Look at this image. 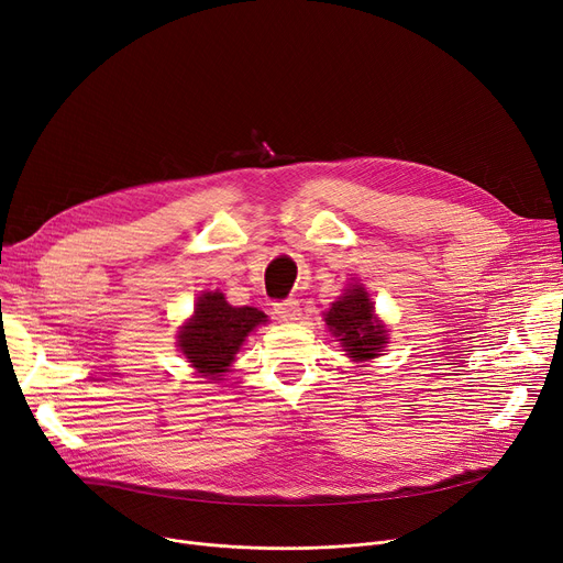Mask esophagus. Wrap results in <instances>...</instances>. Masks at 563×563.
Masks as SVG:
<instances>
[{"instance_id": "1", "label": "esophagus", "mask_w": 563, "mask_h": 563, "mask_svg": "<svg viewBox=\"0 0 563 563\" xmlns=\"http://www.w3.org/2000/svg\"><path fill=\"white\" fill-rule=\"evenodd\" d=\"M275 313L279 316V320H284V323H292V320H298V316H300V305H298V300L275 302Z\"/></svg>"}]
</instances>
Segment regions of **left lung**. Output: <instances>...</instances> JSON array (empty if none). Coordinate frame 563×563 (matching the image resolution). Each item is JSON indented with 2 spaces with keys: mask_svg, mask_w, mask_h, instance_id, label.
<instances>
[{
  "mask_svg": "<svg viewBox=\"0 0 563 563\" xmlns=\"http://www.w3.org/2000/svg\"><path fill=\"white\" fill-rule=\"evenodd\" d=\"M325 323L339 336L345 353L353 360H373L383 351L385 330L373 318V305L362 288H351L328 311Z\"/></svg>",
  "mask_w": 563,
  "mask_h": 563,
  "instance_id": "left-lung-1",
  "label": "left lung"
}]
</instances>
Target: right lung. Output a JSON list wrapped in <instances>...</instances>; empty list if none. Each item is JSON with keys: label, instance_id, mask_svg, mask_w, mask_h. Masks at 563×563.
Returning a JSON list of instances; mask_svg holds the SVG:
<instances>
[{"label": "right lung", "instance_id": "1", "mask_svg": "<svg viewBox=\"0 0 563 563\" xmlns=\"http://www.w3.org/2000/svg\"><path fill=\"white\" fill-rule=\"evenodd\" d=\"M265 323V313L254 307H231L222 292H203L190 323L180 330L178 345L199 373L220 378L233 362L245 336Z\"/></svg>", "mask_w": 563, "mask_h": 563}]
</instances>
